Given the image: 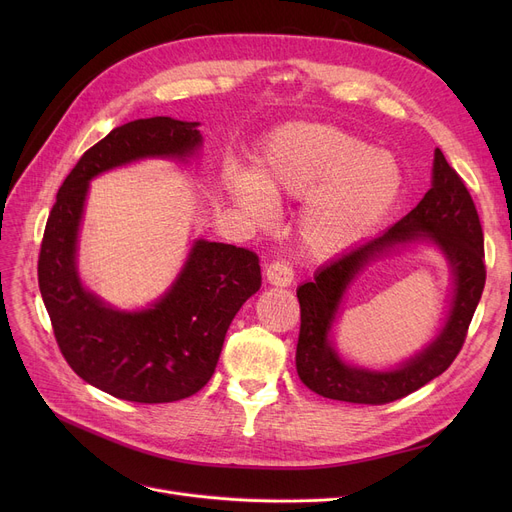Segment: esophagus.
I'll return each mask as SVG.
<instances>
[{"instance_id":"esophagus-1","label":"esophagus","mask_w":512,"mask_h":512,"mask_svg":"<svg viewBox=\"0 0 512 512\" xmlns=\"http://www.w3.org/2000/svg\"><path fill=\"white\" fill-rule=\"evenodd\" d=\"M265 276H267V282L274 284V286H290L294 282L292 265L284 259L267 263L265 265Z\"/></svg>"}]
</instances>
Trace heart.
Masks as SVG:
<instances>
[{"instance_id": "1", "label": "heart", "mask_w": 512, "mask_h": 512, "mask_svg": "<svg viewBox=\"0 0 512 512\" xmlns=\"http://www.w3.org/2000/svg\"><path fill=\"white\" fill-rule=\"evenodd\" d=\"M224 182L255 224L272 220L274 201L303 199L301 245L315 257H332L380 224L402 174L390 155L338 126L286 124L263 141L253 174L230 170Z\"/></svg>"}]
</instances>
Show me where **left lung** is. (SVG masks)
<instances>
[{
	"label": "left lung",
	"instance_id": "obj_1",
	"mask_svg": "<svg viewBox=\"0 0 512 512\" xmlns=\"http://www.w3.org/2000/svg\"><path fill=\"white\" fill-rule=\"evenodd\" d=\"M419 239L434 241L453 267L455 294L443 332L419 356L390 372H371L344 364L329 342V330L347 284L375 256ZM483 284V232L475 203L463 178L436 149L432 188L419 205L384 234L319 267L313 282L297 288L301 303L299 378L319 396L357 405H386L419 390L444 373L461 353Z\"/></svg>",
	"mask_w": 512,
	"mask_h": 512
}]
</instances>
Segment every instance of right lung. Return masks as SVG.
Here are the masks:
<instances>
[{
    "instance_id": "obj_1",
    "label": "right lung",
    "mask_w": 512,
    "mask_h": 512,
    "mask_svg": "<svg viewBox=\"0 0 512 512\" xmlns=\"http://www.w3.org/2000/svg\"><path fill=\"white\" fill-rule=\"evenodd\" d=\"M199 122L134 120L93 145L66 176L39 253V290L58 346L91 386L130 402H174L199 392L218 365L238 309L261 286L259 257L197 240L170 290L143 311H118L78 278L76 245L89 180L145 157H191Z\"/></svg>"
}]
</instances>
